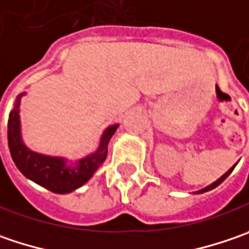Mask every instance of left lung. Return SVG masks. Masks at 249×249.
<instances>
[{
    "label": "left lung",
    "mask_w": 249,
    "mask_h": 249,
    "mask_svg": "<svg viewBox=\"0 0 249 249\" xmlns=\"http://www.w3.org/2000/svg\"><path fill=\"white\" fill-rule=\"evenodd\" d=\"M216 90H219V88H216ZM235 166H237V163H235V164H234V166H232V167L230 168V170H229L227 173H224V174H223L222 177H220V178L217 179V181H214L213 184H211V185H208L206 188H203V189H199V191H196V194H202V192H208V191H211V189L216 188L217 185H220V184H222L223 181H224V179L227 178V177H229L230 174H231V171H232V170H234V167H235Z\"/></svg>",
    "instance_id": "8db88e82"
}]
</instances>
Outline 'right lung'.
Segmentation results:
<instances>
[{
  "mask_svg": "<svg viewBox=\"0 0 249 249\" xmlns=\"http://www.w3.org/2000/svg\"><path fill=\"white\" fill-rule=\"evenodd\" d=\"M26 93H20L15 100L14 108L8 118V146L14 163L19 171L38 185L55 194H70L86 184L96 170L102 166L107 156V145L117 131L118 124L106 128L100 138L99 147L94 153L78 160L75 164H68L65 157L47 156L30 150L22 141L20 134V99Z\"/></svg>",
  "mask_w": 249,
  "mask_h": 249,
  "instance_id": "right-lung-1",
  "label": "right lung"
}]
</instances>
